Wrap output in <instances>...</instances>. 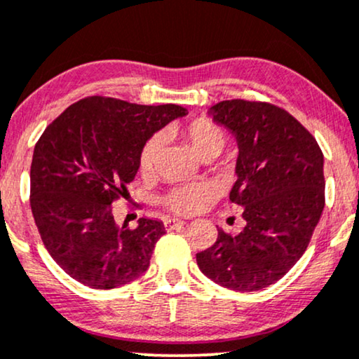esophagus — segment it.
I'll use <instances>...</instances> for the list:
<instances>
[{"instance_id": "34e87169", "label": "esophagus", "mask_w": 359, "mask_h": 359, "mask_svg": "<svg viewBox=\"0 0 359 359\" xmlns=\"http://www.w3.org/2000/svg\"><path fill=\"white\" fill-rule=\"evenodd\" d=\"M184 225H187V222L179 220V219H169L164 222L165 230H175V229H180V226H184Z\"/></svg>"}]
</instances>
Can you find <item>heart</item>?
Listing matches in <instances>:
<instances>
[{
	"label": "heart",
	"mask_w": 359,
	"mask_h": 359,
	"mask_svg": "<svg viewBox=\"0 0 359 359\" xmlns=\"http://www.w3.org/2000/svg\"><path fill=\"white\" fill-rule=\"evenodd\" d=\"M177 134L190 144L195 154L202 158H213L226 146V133L208 117H195L185 126L175 129ZM164 149V137L154 134L149 137L139 152V174L149 177L156 172V167ZM215 197V189L208 182H189L175 185L161 197V203L167 210L177 215H195Z\"/></svg>",
	"instance_id": "heart-1"
}]
</instances>
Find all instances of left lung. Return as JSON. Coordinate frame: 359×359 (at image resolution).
<instances>
[{"mask_svg":"<svg viewBox=\"0 0 359 359\" xmlns=\"http://www.w3.org/2000/svg\"><path fill=\"white\" fill-rule=\"evenodd\" d=\"M238 142L237 182L230 201L245 229H219L197 253L203 275L237 292L270 287L300 260L325 207L323 152L300 122L275 104L230 99L210 107Z\"/></svg>","mask_w":359,"mask_h":359,"instance_id":"left-lung-1","label":"left lung"}]
</instances>
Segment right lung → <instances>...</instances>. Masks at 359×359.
Returning <instances> with one entry per match:
<instances>
[{
    "label": "right lung",
    "instance_id": "add662e5",
    "mask_svg": "<svg viewBox=\"0 0 359 359\" xmlns=\"http://www.w3.org/2000/svg\"><path fill=\"white\" fill-rule=\"evenodd\" d=\"M185 111L89 96L44 129L31 162V212L49 255L71 278L111 290L149 269L164 225L142 217L135 229L119 226L112 205L127 198L144 142Z\"/></svg>",
    "mask_w": 359,
    "mask_h": 359
}]
</instances>
